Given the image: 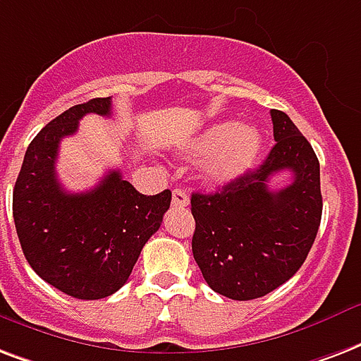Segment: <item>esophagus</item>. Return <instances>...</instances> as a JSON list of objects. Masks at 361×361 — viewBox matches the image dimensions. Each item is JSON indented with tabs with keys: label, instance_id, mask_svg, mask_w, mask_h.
Listing matches in <instances>:
<instances>
[{
	"label": "esophagus",
	"instance_id": "34e87169",
	"mask_svg": "<svg viewBox=\"0 0 361 361\" xmlns=\"http://www.w3.org/2000/svg\"><path fill=\"white\" fill-rule=\"evenodd\" d=\"M172 204H174L176 208H185V206L189 204V195H187L183 189H174V191H172Z\"/></svg>",
	"mask_w": 361,
	"mask_h": 361
}]
</instances>
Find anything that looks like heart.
<instances>
[{"instance_id": "b5f03b06", "label": "heart", "mask_w": 361, "mask_h": 361, "mask_svg": "<svg viewBox=\"0 0 361 361\" xmlns=\"http://www.w3.org/2000/svg\"><path fill=\"white\" fill-rule=\"evenodd\" d=\"M263 147V136L254 125L221 121L208 126L187 145L192 157H208L202 178L212 185H227L254 166Z\"/></svg>"}]
</instances>
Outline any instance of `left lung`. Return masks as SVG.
I'll use <instances>...</instances> for the list:
<instances>
[{"mask_svg": "<svg viewBox=\"0 0 361 361\" xmlns=\"http://www.w3.org/2000/svg\"><path fill=\"white\" fill-rule=\"evenodd\" d=\"M274 147L265 162L217 192H192V257L219 295L257 299L305 263L322 219L320 162L293 121L271 111ZM288 169L292 181L272 192V175Z\"/></svg>", "mask_w": 361, "mask_h": 361, "instance_id": "8db88e82", "label": "left lung"}]
</instances>
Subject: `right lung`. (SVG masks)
Masks as SVG:
<instances>
[{
  "instance_id": "right-lung-1",
  "label": "right lung",
  "mask_w": 361,
  "mask_h": 361,
  "mask_svg": "<svg viewBox=\"0 0 361 361\" xmlns=\"http://www.w3.org/2000/svg\"><path fill=\"white\" fill-rule=\"evenodd\" d=\"M87 114L109 117L111 96L66 109L32 140L13 191V217L30 267L66 295L90 301L126 284L172 192L142 195L119 170L87 192L66 191L56 176L60 142Z\"/></svg>"
}]
</instances>
